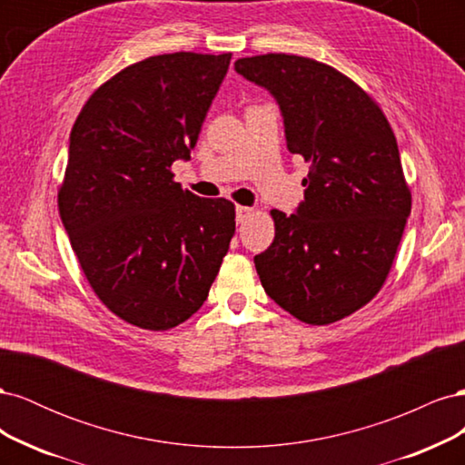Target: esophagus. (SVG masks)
<instances>
[{
	"label": "esophagus",
	"mask_w": 465,
	"mask_h": 465,
	"mask_svg": "<svg viewBox=\"0 0 465 465\" xmlns=\"http://www.w3.org/2000/svg\"><path fill=\"white\" fill-rule=\"evenodd\" d=\"M252 213H254V209H252V207L238 205L236 207V223H244Z\"/></svg>",
	"instance_id": "esophagus-1"
}]
</instances>
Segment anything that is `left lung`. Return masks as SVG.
Returning a JSON list of instances; mask_svg holds the SVG:
<instances>
[{
	"label": "left lung",
	"instance_id": "8db88e82",
	"mask_svg": "<svg viewBox=\"0 0 465 465\" xmlns=\"http://www.w3.org/2000/svg\"><path fill=\"white\" fill-rule=\"evenodd\" d=\"M279 104L287 149L311 163L304 202L272 211L275 238L254 258L267 297L323 326L371 302L411 213L400 151L372 98L337 69L302 55L234 62Z\"/></svg>",
	"mask_w": 465,
	"mask_h": 465
}]
</instances>
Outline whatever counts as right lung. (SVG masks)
Here are the masks:
<instances>
[{
	"instance_id": "obj_1",
	"label": "right lung",
	"mask_w": 465,
	"mask_h": 465,
	"mask_svg": "<svg viewBox=\"0 0 465 465\" xmlns=\"http://www.w3.org/2000/svg\"><path fill=\"white\" fill-rule=\"evenodd\" d=\"M229 64L193 52L137 62L91 94L69 135L62 223L96 297L137 328L198 312L229 252L234 205L171 173L190 161Z\"/></svg>"
}]
</instances>
